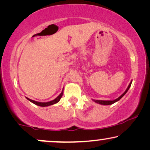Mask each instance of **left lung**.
I'll use <instances>...</instances> for the list:
<instances>
[{
	"mask_svg": "<svg viewBox=\"0 0 150 150\" xmlns=\"http://www.w3.org/2000/svg\"><path fill=\"white\" fill-rule=\"evenodd\" d=\"M132 81H131L130 84H129L128 87H127L126 90L124 91V93H123L122 95H121V96H120V97H119L118 98H117V99H115V100H93V101L96 102V103H98V104H102V105H110V104H112L113 103H115V102L119 101V100H120L121 99V98H122L123 97V96H124L125 95V94H126V93H127V91H128L129 88L130 87L131 84H132Z\"/></svg>",
	"mask_w": 150,
	"mask_h": 150,
	"instance_id": "obj_1",
	"label": "left lung"
}]
</instances>
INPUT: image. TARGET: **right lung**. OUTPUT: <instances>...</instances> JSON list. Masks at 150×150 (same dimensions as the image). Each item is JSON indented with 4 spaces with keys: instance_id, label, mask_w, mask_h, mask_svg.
Wrapping results in <instances>:
<instances>
[{
    "instance_id": "obj_1",
    "label": "right lung",
    "mask_w": 150,
    "mask_h": 150,
    "mask_svg": "<svg viewBox=\"0 0 150 150\" xmlns=\"http://www.w3.org/2000/svg\"><path fill=\"white\" fill-rule=\"evenodd\" d=\"M63 91H62V92L59 94V96H57V97L55 98L54 100H51L50 102H37V101H35V100H30L29 98H26V99L28 100H29L30 102H31L32 103H33L35 104H36V105L38 106H50V105H52V104H57V102H59V100H61V97H62L63 96Z\"/></svg>"
}]
</instances>
